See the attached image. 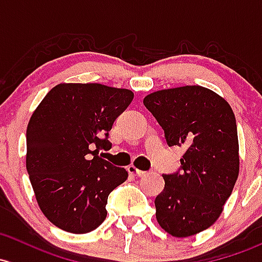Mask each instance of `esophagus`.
<instances>
[{
	"mask_svg": "<svg viewBox=\"0 0 262 262\" xmlns=\"http://www.w3.org/2000/svg\"><path fill=\"white\" fill-rule=\"evenodd\" d=\"M128 172L130 173V174L137 176V177H142V176H144L145 173H147V172H144V170L138 169V168H137L136 166H129L128 167Z\"/></svg>",
	"mask_w": 262,
	"mask_h": 262,
	"instance_id": "obj_1",
	"label": "esophagus"
}]
</instances>
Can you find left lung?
<instances>
[{
	"label": "left lung",
	"instance_id": "left-lung-1",
	"mask_svg": "<svg viewBox=\"0 0 262 262\" xmlns=\"http://www.w3.org/2000/svg\"><path fill=\"white\" fill-rule=\"evenodd\" d=\"M164 130L167 144L186 152L181 168L163 174L154 201L166 232L188 237L216 222L238 177L237 125L230 104L198 85L154 92L143 100Z\"/></svg>",
	"mask_w": 262,
	"mask_h": 262
}]
</instances>
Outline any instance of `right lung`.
<instances>
[{
  "label": "right lung",
  "instance_id": "1",
  "mask_svg": "<svg viewBox=\"0 0 262 262\" xmlns=\"http://www.w3.org/2000/svg\"><path fill=\"white\" fill-rule=\"evenodd\" d=\"M133 98L101 84H59L31 115L26 168L41 211L56 227L86 233L105 220L108 196L128 172L98 153L112 148L113 123Z\"/></svg>",
  "mask_w": 262,
  "mask_h": 262
}]
</instances>
